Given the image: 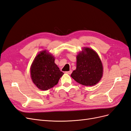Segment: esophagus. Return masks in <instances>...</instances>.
Returning <instances> with one entry per match:
<instances>
[{"label": "esophagus", "instance_id": "esophagus-1", "mask_svg": "<svg viewBox=\"0 0 131 131\" xmlns=\"http://www.w3.org/2000/svg\"><path fill=\"white\" fill-rule=\"evenodd\" d=\"M66 73L67 74H72V70H70L69 71H68V72H66Z\"/></svg>", "mask_w": 131, "mask_h": 131}]
</instances>
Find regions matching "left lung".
I'll use <instances>...</instances> for the list:
<instances>
[{
    "label": "left lung",
    "mask_w": 131,
    "mask_h": 131,
    "mask_svg": "<svg viewBox=\"0 0 131 131\" xmlns=\"http://www.w3.org/2000/svg\"><path fill=\"white\" fill-rule=\"evenodd\" d=\"M77 69L71 77L84 86L97 84L103 75V66L97 53L90 48H85L77 56Z\"/></svg>",
    "instance_id": "1"
}]
</instances>
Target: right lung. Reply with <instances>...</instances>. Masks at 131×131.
Listing matches in <instances>:
<instances>
[{
  "label": "right lung",
  "mask_w": 131,
  "mask_h": 131,
  "mask_svg": "<svg viewBox=\"0 0 131 131\" xmlns=\"http://www.w3.org/2000/svg\"><path fill=\"white\" fill-rule=\"evenodd\" d=\"M54 63L52 55L43 51L35 57L30 68L34 84L41 90H47L57 84L63 75Z\"/></svg>",
  "instance_id": "obj_1"
}]
</instances>
